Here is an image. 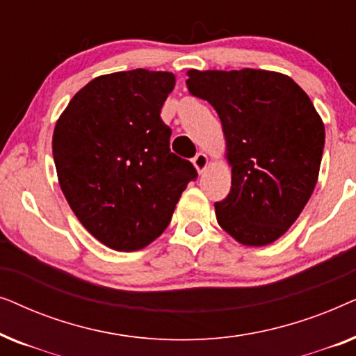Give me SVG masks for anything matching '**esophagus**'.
Returning <instances> with one entry per match:
<instances>
[{
  "instance_id": "34e87169",
  "label": "esophagus",
  "mask_w": 356,
  "mask_h": 356,
  "mask_svg": "<svg viewBox=\"0 0 356 356\" xmlns=\"http://www.w3.org/2000/svg\"><path fill=\"white\" fill-rule=\"evenodd\" d=\"M193 165H194V168L197 170V173L206 172V168H207V165H209L207 155L202 154V152H199V154L196 155V157L193 159Z\"/></svg>"
}]
</instances>
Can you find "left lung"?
<instances>
[{
	"label": "left lung",
	"instance_id": "1",
	"mask_svg": "<svg viewBox=\"0 0 356 356\" xmlns=\"http://www.w3.org/2000/svg\"><path fill=\"white\" fill-rule=\"evenodd\" d=\"M186 86L220 118L232 189L217 222L245 246L279 240L300 217L319 177L324 123L306 92L275 71L189 70Z\"/></svg>",
	"mask_w": 356,
	"mask_h": 356
}]
</instances>
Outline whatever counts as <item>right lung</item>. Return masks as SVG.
Segmentation results:
<instances>
[{"label": "right lung", "instance_id": "obj_1", "mask_svg": "<svg viewBox=\"0 0 356 356\" xmlns=\"http://www.w3.org/2000/svg\"><path fill=\"white\" fill-rule=\"evenodd\" d=\"M167 71L133 70L92 79L72 97L53 131L58 183L92 236L115 251L159 238L197 177L170 152L160 118L175 87Z\"/></svg>", "mask_w": 356, "mask_h": 356}]
</instances>
